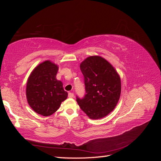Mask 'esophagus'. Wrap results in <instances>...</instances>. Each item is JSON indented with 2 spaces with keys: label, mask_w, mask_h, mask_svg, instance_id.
<instances>
[{
  "label": "esophagus",
  "mask_w": 161,
  "mask_h": 161,
  "mask_svg": "<svg viewBox=\"0 0 161 161\" xmlns=\"http://www.w3.org/2000/svg\"><path fill=\"white\" fill-rule=\"evenodd\" d=\"M69 98H72V97H74V93H72V92H69Z\"/></svg>",
  "instance_id": "34e87169"
}]
</instances>
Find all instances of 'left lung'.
Here are the masks:
<instances>
[{"mask_svg": "<svg viewBox=\"0 0 161 161\" xmlns=\"http://www.w3.org/2000/svg\"><path fill=\"white\" fill-rule=\"evenodd\" d=\"M86 94L76 97L80 109L92 119L103 118L113 111L120 97L121 80L114 66L103 58L89 56L81 62Z\"/></svg>", "mask_w": 161, "mask_h": 161, "instance_id": "1", "label": "left lung"}]
</instances>
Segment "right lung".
Returning a JSON list of instances; mask_svg holds the SVG:
<instances>
[{"mask_svg": "<svg viewBox=\"0 0 161 161\" xmlns=\"http://www.w3.org/2000/svg\"><path fill=\"white\" fill-rule=\"evenodd\" d=\"M58 66L46 60L36 66L27 82L26 97L29 105L37 114L49 116L59 109L68 92L56 79Z\"/></svg>", "mask_w": 161, "mask_h": 161, "instance_id": "right-lung-1", "label": "right lung"}]
</instances>
